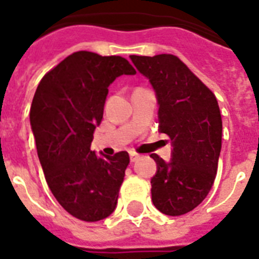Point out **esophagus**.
Returning a JSON list of instances; mask_svg holds the SVG:
<instances>
[{
	"mask_svg": "<svg viewBox=\"0 0 259 259\" xmlns=\"http://www.w3.org/2000/svg\"><path fill=\"white\" fill-rule=\"evenodd\" d=\"M138 159H140V155H138V153H134V152H132V153H130V161H132V163L137 161Z\"/></svg>",
	"mask_w": 259,
	"mask_h": 259,
	"instance_id": "34e87169",
	"label": "esophagus"
}]
</instances>
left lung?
Returning <instances> with one entry per match:
<instances>
[{"mask_svg":"<svg viewBox=\"0 0 259 259\" xmlns=\"http://www.w3.org/2000/svg\"><path fill=\"white\" fill-rule=\"evenodd\" d=\"M149 78L159 102V130L172 141V159L157 164L151 179L152 202L161 213L181 216L205 200L214 182L223 122L217 99L177 55H130Z\"/></svg>","mask_w":259,"mask_h":259,"instance_id":"1","label":"left lung"}]
</instances>
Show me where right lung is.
<instances>
[{
    "instance_id": "right-lung-1",
    "label": "right lung",
    "mask_w": 259,
    "mask_h": 259,
    "mask_svg": "<svg viewBox=\"0 0 259 259\" xmlns=\"http://www.w3.org/2000/svg\"><path fill=\"white\" fill-rule=\"evenodd\" d=\"M129 61L76 51L43 76L29 119L46 182L59 205L82 222H99L116 206L129 153L103 156L91 151L102 122L108 85L134 74Z\"/></svg>"
}]
</instances>
